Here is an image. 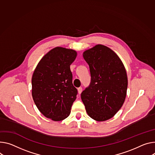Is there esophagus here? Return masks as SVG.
Returning <instances> with one entry per match:
<instances>
[{"instance_id":"obj_1","label":"esophagus","mask_w":155,"mask_h":155,"mask_svg":"<svg viewBox=\"0 0 155 155\" xmlns=\"http://www.w3.org/2000/svg\"><path fill=\"white\" fill-rule=\"evenodd\" d=\"M82 90H83V89H82L81 87H80V88H78V94H80L81 93Z\"/></svg>"}]
</instances>
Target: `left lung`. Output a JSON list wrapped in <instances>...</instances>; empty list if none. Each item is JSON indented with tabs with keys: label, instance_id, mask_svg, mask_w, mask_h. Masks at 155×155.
Here are the masks:
<instances>
[{
	"label": "left lung",
	"instance_id": "1",
	"mask_svg": "<svg viewBox=\"0 0 155 155\" xmlns=\"http://www.w3.org/2000/svg\"><path fill=\"white\" fill-rule=\"evenodd\" d=\"M91 82L81 94L88 116L97 121L113 117L122 106L127 90V75L119 56L101 45L85 51Z\"/></svg>",
	"mask_w": 155,
	"mask_h": 155
}]
</instances>
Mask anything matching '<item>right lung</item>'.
Here are the masks:
<instances>
[{
  "label": "right lung",
  "mask_w": 155,
  "mask_h": 155,
  "mask_svg": "<svg viewBox=\"0 0 155 155\" xmlns=\"http://www.w3.org/2000/svg\"><path fill=\"white\" fill-rule=\"evenodd\" d=\"M77 55L73 49L56 47L41 59L33 74L34 102L42 114L54 121L67 118L77 98L70 68Z\"/></svg>",
  "instance_id": "obj_1"
}]
</instances>
